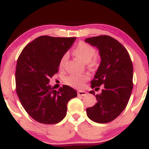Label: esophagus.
Masks as SVG:
<instances>
[{"instance_id":"esophagus-1","label":"esophagus","mask_w":149,"mask_h":149,"mask_svg":"<svg viewBox=\"0 0 149 149\" xmlns=\"http://www.w3.org/2000/svg\"><path fill=\"white\" fill-rule=\"evenodd\" d=\"M87 95V92L85 91H78V96H85Z\"/></svg>"}]
</instances>
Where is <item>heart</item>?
Segmentation results:
<instances>
[{
	"label": "heart",
	"instance_id": "b5f03b06",
	"mask_svg": "<svg viewBox=\"0 0 149 149\" xmlns=\"http://www.w3.org/2000/svg\"><path fill=\"white\" fill-rule=\"evenodd\" d=\"M73 54L84 61L85 63H89L91 65L96 63V49L95 47L85 42H80L73 49ZM68 59V54H64L59 61V69H63ZM89 78L88 74H71L66 77L64 79L65 83L69 86L76 88H80L83 86L84 83Z\"/></svg>",
	"mask_w": 149,
	"mask_h": 149
}]
</instances>
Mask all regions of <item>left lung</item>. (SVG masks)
I'll return each instance as SVG.
<instances>
[{
  "label": "left lung",
  "mask_w": 149,
  "mask_h": 149,
  "mask_svg": "<svg viewBox=\"0 0 149 149\" xmlns=\"http://www.w3.org/2000/svg\"><path fill=\"white\" fill-rule=\"evenodd\" d=\"M100 51V65L91 81V88L100 89L102 93L95 95L97 102L86 109L90 120L98 123L111 122L121 113L129 102L133 88V66L125 47L109 36H99L85 39Z\"/></svg>",
  "instance_id": "1"
}]
</instances>
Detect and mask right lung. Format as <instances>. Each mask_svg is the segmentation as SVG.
Here are the masks:
<instances>
[{
  "label": "right lung",
  "instance_id": "right-lung-1",
  "mask_svg": "<svg viewBox=\"0 0 149 149\" xmlns=\"http://www.w3.org/2000/svg\"><path fill=\"white\" fill-rule=\"evenodd\" d=\"M76 39L42 36L26 45L19 56L16 92L22 107L37 122H60L66 116L69 101L77 97V92L68 85L57 91L49 85V78L59 71L61 57Z\"/></svg>",
  "mask_w": 149,
  "mask_h": 149
}]
</instances>
